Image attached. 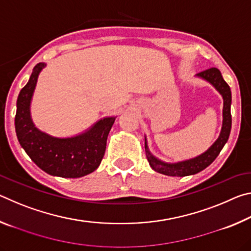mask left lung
<instances>
[{
  "mask_svg": "<svg viewBox=\"0 0 251 251\" xmlns=\"http://www.w3.org/2000/svg\"><path fill=\"white\" fill-rule=\"evenodd\" d=\"M196 77L206 80L209 83L212 87L217 91L223 97L224 106H223V125L222 130L218 138L216 139L215 143L208 148L202 154L189 159H184L176 163H167L159 158H157L155 155L151 154V151L148 148L147 137L145 136V151L148 163L151 167L155 172L163 174L166 176H175V177H184L189 175H195L199 172L203 171L214 161L219 155L220 151L223 150L225 144L227 143L231 129V114H230V106H231V91L229 85L225 82L222 73L216 67H211L209 70H206L201 73L196 74Z\"/></svg>",
  "mask_w": 251,
  "mask_h": 251,
  "instance_id": "left-lung-1",
  "label": "left lung"
}]
</instances>
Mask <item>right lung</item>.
I'll use <instances>...</instances> for the list:
<instances>
[{"mask_svg": "<svg viewBox=\"0 0 251 251\" xmlns=\"http://www.w3.org/2000/svg\"><path fill=\"white\" fill-rule=\"evenodd\" d=\"M46 67L39 63L16 101L15 131L20 145L42 171L63 178H79L99 168L103 159L109 130L117 116H105L73 136L57 137L37 128L31 115V105L37 79Z\"/></svg>", "mask_w": 251, "mask_h": 251, "instance_id": "1", "label": "right lung"}]
</instances>
